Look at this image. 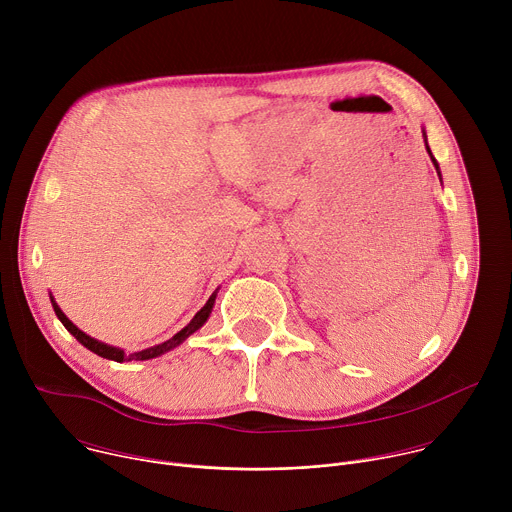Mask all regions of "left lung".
I'll list each match as a JSON object with an SVG mask.
<instances>
[{"instance_id": "8db88e82", "label": "left lung", "mask_w": 512, "mask_h": 512, "mask_svg": "<svg viewBox=\"0 0 512 512\" xmlns=\"http://www.w3.org/2000/svg\"><path fill=\"white\" fill-rule=\"evenodd\" d=\"M423 137H425V131H423ZM425 148H427V154L431 156V150H429V145H427V139H425ZM431 162H433V166H435V170H437V174H440V166H437V162H435V158L431 156ZM442 176V174H440Z\"/></svg>"}]
</instances>
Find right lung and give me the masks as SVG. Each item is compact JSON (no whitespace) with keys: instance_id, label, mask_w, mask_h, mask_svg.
I'll return each mask as SVG.
<instances>
[{"instance_id":"1","label":"right lung","mask_w":512,"mask_h":512,"mask_svg":"<svg viewBox=\"0 0 512 512\" xmlns=\"http://www.w3.org/2000/svg\"><path fill=\"white\" fill-rule=\"evenodd\" d=\"M214 300H216V291H214V294L208 298V302L202 306V310L192 318V322H190L186 328H182L178 334H174L170 340H166V342H162V344H158V346H152V348H145V350L133 352V354H125L121 348L107 346V344H103V342H99V340H95V338L87 336L85 332H81L75 324H72V322L62 314V310L56 306L54 298H50L52 308H54V312H56L58 320L62 322V326H64L72 336H75V338H77L85 348H89L91 352H95V354H99V356H103V358L115 360V362H123V360H150V358H156V356H160V354H164V352H168V350L176 348L180 342H184L190 334H194V332H196V330L206 322V318H208V316H210V312H212Z\"/></svg>"}]
</instances>
